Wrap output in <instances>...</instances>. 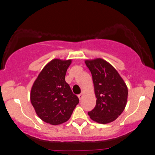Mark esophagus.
Wrapping results in <instances>:
<instances>
[{
  "label": "esophagus",
  "instance_id": "esophagus-1",
  "mask_svg": "<svg viewBox=\"0 0 155 155\" xmlns=\"http://www.w3.org/2000/svg\"><path fill=\"white\" fill-rule=\"evenodd\" d=\"M83 96H84V95H83V93H81V94L78 95V98H79L80 100L83 98Z\"/></svg>",
  "mask_w": 155,
  "mask_h": 155
}]
</instances>
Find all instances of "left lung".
I'll return each instance as SVG.
<instances>
[{
  "label": "left lung",
  "instance_id": "obj_1",
  "mask_svg": "<svg viewBox=\"0 0 155 155\" xmlns=\"http://www.w3.org/2000/svg\"><path fill=\"white\" fill-rule=\"evenodd\" d=\"M92 74L96 105L88 112L90 118L99 124L114 121L125 109L128 88L116 69L102 58L85 60Z\"/></svg>",
  "mask_w": 155,
  "mask_h": 155
}]
</instances>
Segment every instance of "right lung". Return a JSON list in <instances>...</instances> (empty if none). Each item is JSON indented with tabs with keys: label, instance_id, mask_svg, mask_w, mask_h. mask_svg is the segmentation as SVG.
<instances>
[{
	"label": "right lung",
	"instance_id": "obj_1",
	"mask_svg": "<svg viewBox=\"0 0 155 155\" xmlns=\"http://www.w3.org/2000/svg\"><path fill=\"white\" fill-rule=\"evenodd\" d=\"M71 60L53 59L43 67L34 82L30 100L41 120L51 125L68 121L79 102L65 81Z\"/></svg>",
	"mask_w": 155,
	"mask_h": 155
}]
</instances>
